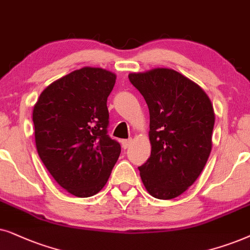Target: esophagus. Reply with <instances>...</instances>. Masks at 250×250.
<instances>
[{"label": "esophagus", "mask_w": 250, "mask_h": 250, "mask_svg": "<svg viewBox=\"0 0 250 250\" xmlns=\"http://www.w3.org/2000/svg\"><path fill=\"white\" fill-rule=\"evenodd\" d=\"M131 142H132V139H125V141H122V147L125 149L128 148L129 146H130Z\"/></svg>", "instance_id": "esophagus-1"}]
</instances>
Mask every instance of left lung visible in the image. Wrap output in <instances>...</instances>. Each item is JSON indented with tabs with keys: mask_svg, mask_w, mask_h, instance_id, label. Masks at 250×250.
Segmentation results:
<instances>
[{
	"mask_svg": "<svg viewBox=\"0 0 250 250\" xmlns=\"http://www.w3.org/2000/svg\"><path fill=\"white\" fill-rule=\"evenodd\" d=\"M149 111L151 155L138 167L146 191L162 200L184 193L211 152L212 104L201 86L170 68L130 73Z\"/></svg>",
	"mask_w": 250,
	"mask_h": 250,
	"instance_id": "obj_1",
	"label": "left lung"
}]
</instances>
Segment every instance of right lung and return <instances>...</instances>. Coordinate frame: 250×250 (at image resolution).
Segmentation results:
<instances>
[{"label": "right lung", "mask_w": 250, "mask_h": 250, "mask_svg": "<svg viewBox=\"0 0 250 250\" xmlns=\"http://www.w3.org/2000/svg\"><path fill=\"white\" fill-rule=\"evenodd\" d=\"M114 73L83 67L46 86L34 105L40 159L55 181L79 198L97 194L107 183L121 146L107 135V97Z\"/></svg>", "instance_id": "obj_1"}]
</instances>
